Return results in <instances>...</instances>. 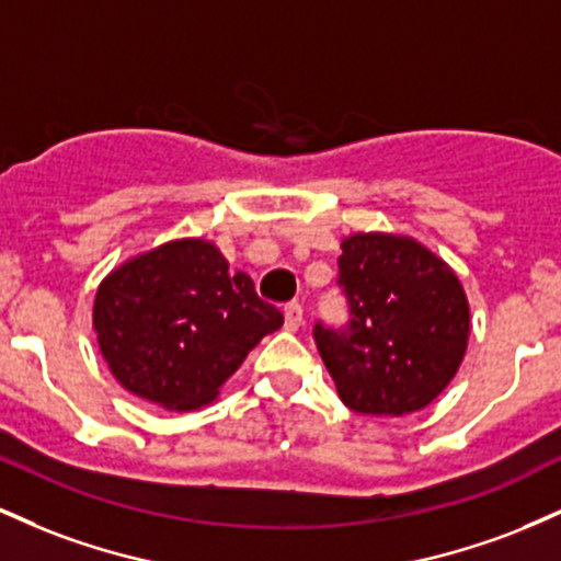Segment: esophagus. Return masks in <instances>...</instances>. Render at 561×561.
I'll list each match as a JSON object with an SVG mask.
<instances>
[{
  "mask_svg": "<svg viewBox=\"0 0 561 561\" xmlns=\"http://www.w3.org/2000/svg\"><path fill=\"white\" fill-rule=\"evenodd\" d=\"M285 327L289 332H298L302 327V308L300 302H289L285 306Z\"/></svg>",
  "mask_w": 561,
  "mask_h": 561,
  "instance_id": "esophagus-1",
  "label": "esophagus"
}]
</instances>
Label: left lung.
<instances>
[{
  "mask_svg": "<svg viewBox=\"0 0 561 561\" xmlns=\"http://www.w3.org/2000/svg\"><path fill=\"white\" fill-rule=\"evenodd\" d=\"M343 327L317 321L313 340L347 409L403 416L430 405L459 371L469 302L456 274L409 237L343 240Z\"/></svg>",
  "mask_w": 561,
  "mask_h": 561,
  "instance_id": "obj_1",
  "label": "left lung"
}]
</instances>
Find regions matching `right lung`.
I'll use <instances>...</instances> for the list:
<instances>
[{
	"mask_svg": "<svg viewBox=\"0 0 561 561\" xmlns=\"http://www.w3.org/2000/svg\"><path fill=\"white\" fill-rule=\"evenodd\" d=\"M282 321L253 279L231 274L205 240L165 242L126 261L102 279L94 298L96 343L115 379L176 411L214 401Z\"/></svg>",
	"mask_w": 561,
	"mask_h": 561,
	"instance_id": "right-lung-1",
	"label": "right lung"
}]
</instances>
